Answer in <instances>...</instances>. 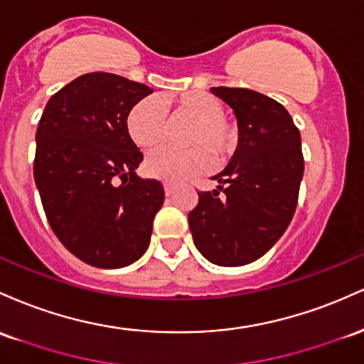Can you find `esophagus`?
<instances>
[{"instance_id":"1","label":"esophagus","mask_w":364,"mask_h":364,"mask_svg":"<svg viewBox=\"0 0 364 364\" xmlns=\"http://www.w3.org/2000/svg\"><path fill=\"white\" fill-rule=\"evenodd\" d=\"M171 193H173V186H170V183H165V194L170 196Z\"/></svg>"}]
</instances>
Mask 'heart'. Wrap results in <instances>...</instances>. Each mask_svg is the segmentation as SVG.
<instances>
[{"label": "heart", "instance_id": "obj_1", "mask_svg": "<svg viewBox=\"0 0 364 364\" xmlns=\"http://www.w3.org/2000/svg\"><path fill=\"white\" fill-rule=\"evenodd\" d=\"M175 118L191 122L183 136L187 149L161 148L146 158V173L165 182H181L203 173L215 165H223L237 151L239 129L227 118L225 105L220 97L204 91L182 92L168 100ZM127 132L141 149H151L166 136V113L154 96L139 100L127 115Z\"/></svg>", "mask_w": 364, "mask_h": 364}]
</instances>
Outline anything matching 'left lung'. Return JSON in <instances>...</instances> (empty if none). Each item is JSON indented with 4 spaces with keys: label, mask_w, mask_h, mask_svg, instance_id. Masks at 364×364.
Listing matches in <instances>:
<instances>
[{
    "label": "left lung",
    "mask_w": 364,
    "mask_h": 364,
    "mask_svg": "<svg viewBox=\"0 0 364 364\" xmlns=\"http://www.w3.org/2000/svg\"><path fill=\"white\" fill-rule=\"evenodd\" d=\"M234 109L239 146L215 175L220 186L199 191L189 213L196 247L220 267L256 261L287 230L304 171L301 134L279 101L242 87H211Z\"/></svg>",
    "instance_id": "obj_1"
}]
</instances>
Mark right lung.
<instances>
[{"label":"right lung","mask_w":364,"mask_h":364,"mask_svg":"<svg viewBox=\"0 0 364 364\" xmlns=\"http://www.w3.org/2000/svg\"><path fill=\"white\" fill-rule=\"evenodd\" d=\"M151 92L115 73H85L53 94L39 120L34 181L44 213L60 242L91 267H127L149 246L165 191L136 173L142 153L127 115Z\"/></svg>","instance_id":"add662e5"}]
</instances>
